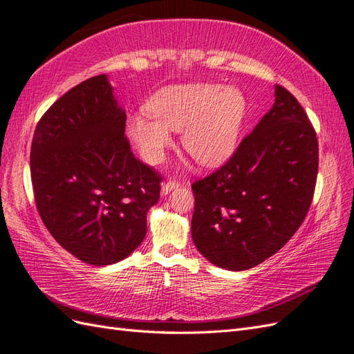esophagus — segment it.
<instances>
[{"label":"esophagus","instance_id":"1","mask_svg":"<svg viewBox=\"0 0 354 354\" xmlns=\"http://www.w3.org/2000/svg\"><path fill=\"white\" fill-rule=\"evenodd\" d=\"M180 186V183L178 182H176V180H172V182H167V183H163L162 185V195H168L171 191H174L176 187H178Z\"/></svg>","mask_w":354,"mask_h":354}]
</instances>
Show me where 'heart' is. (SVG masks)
<instances>
[{"mask_svg": "<svg viewBox=\"0 0 354 354\" xmlns=\"http://www.w3.org/2000/svg\"><path fill=\"white\" fill-rule=\"evenodd\" d=\"M145 112L127 117L126 131L142 159L160 163L172 144L171 131H182L185 150L203 165L230 158L243 123L246 102L234 87L219 84H180L162 88Z\"/></svg>", "mask_w": 354, "mask_h": 354, "instance_id": "heart-1", "label": "heart"}]
</instances>
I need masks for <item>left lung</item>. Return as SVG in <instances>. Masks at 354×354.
Listing matches in <instances>:
<instances>
[{"mask_svg":"<svg viewBox=\"0 0 354 354\" xmlns=\"http://www.w3.org/2000/svg\"><path fill=\"white\" fill-rule=\"evenodd\" d=\"M318 172V141L297 99L281 85L274 103L231 159L192 185L198 251L227 270L277 254L304 222Z\"/></svg>","mask_w":354,"mask_h":354,"instance_id":"left-lung-1","label":"left lung"}]
</instances>
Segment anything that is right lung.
<instances>
[{
    "label": "right lung",
    "mask_w": 354,
    "mask_h": 354,
    "mask_svg": "<svg viewBox=\"0 0 354 354\" xmlns=\"http://www.w3.org/2000/svg\"><path fill=\"white\" fill-rule=\"evenodd\" d=\"M126 111L106 75L68 90L40 118L31 182L40 218L67 252L91 266L131 255L147 232L162 178L131 151Z\"/></svg>",
    "instance_id": "add662e5"
}]
</instances>
